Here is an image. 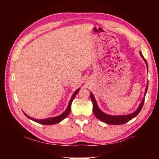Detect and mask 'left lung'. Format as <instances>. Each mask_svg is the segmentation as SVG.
<instances>
[{"label":"left lung","instance_id":"left-lung-1","mask_svg":"<svg viewBox=\"0 0 159 159\" xmlns=\"http://www.w3.org/2000/svg\"><path fill=\"white\" fill-rule=\"evenodd\" d=\"M140 55L142 56V59H143L144 61L146 63V65L148 68V64L146 60H145L144 57L142 55V52H140ZM147 89H148V83L146 87V89H145V93H144V98L142 99V102L139 104V107L138 109L136 110L135 111H134L133 113H132L128 115H120V116H111V115H109L105 113H104L103 111H102L100 109H99V107L97 104V102L95 100V98H94V95L92 94V93H90V98L91 100L93 102V113L95 114V116L99 119L102 121H103L104 123H107V124H111V125H120V124H124V123L128 122L129 120H130L131 119H133V118H134L136 116H138V114L140 112L141 109L143 107L144 104V98H145V95H146V93L147 92Z\"/></svg>","mask_w":159,"mask_h":159}]
</instances>
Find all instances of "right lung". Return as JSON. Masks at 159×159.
Masks as SVG:
<instances>
[{
	"label": "right lung",
	"mask_w": 159,
	"mask_h": 159,
	"mask_svg": "<svg viewBox=\"0 0 159 159\" xmlns=\"http://www.w3.org/2000/svg\"><path fill=\"white\" fill-rule=\"evenodd\" d=\"M79 90H80V88H79V89H77L76 91H75V93L73 94V95H72L71 99H70V101L69 102V104H68V107H67V108L65 110V111H64L63 114H61L60 116H56V117H52V118H45V119L39 120V119H35V118H31L30 116H29L26 115L25 113H24V114H25L26 115V116H27L29 118V119L34 120V121L36 122V123H41V124H43V125L57 124V123L61 121V120L64 119V118H65L67 116L69 115V114L70 113V111H71V107L72 102H73L74 99L75 98V97H76V95H77V93H79Z\"/></svg>",
	"instance_id": "add662e5"
}]
</instances>
